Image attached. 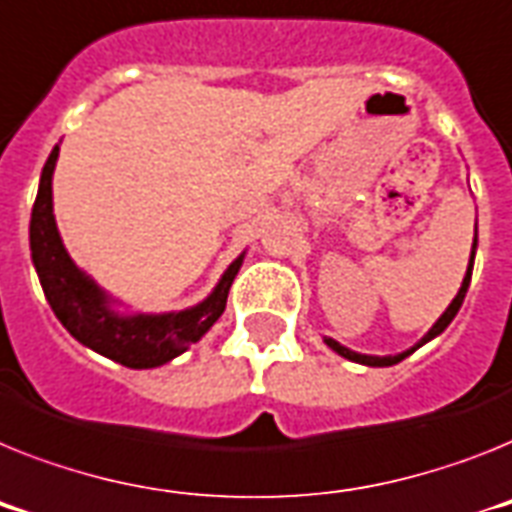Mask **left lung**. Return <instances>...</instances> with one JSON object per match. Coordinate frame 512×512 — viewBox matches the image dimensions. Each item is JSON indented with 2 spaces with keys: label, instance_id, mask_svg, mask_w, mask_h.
Here are the masks:
<instances>
[{
  "label": "left lung",
  "instance_id": "obj_1",
  "mask_svg": "<svg viewBox=\"0 0 512 512\" xmlns=\"http://www.w3.org/2000/svg\"><path fill=\"white\" fill-rule=\"evenodd\" d=\"M474 257H476V236H474V244H471V260H468V268H466V276H463V283H461V289H458V294H455L453 302L448 304V309L442 312L440 317H437V322L432 325V328L424 333L422 341H416L411 349L401 351V354H388V356H372V354H359V351H351L346 349L343 343H338L336 338H322V341L328 343V349L336 351L338 356H343V359H349V362H356V364H364V367H393V364L403 362L406 356L414 354L416 349H422L424 343H429L432 338H437L442 333V330L448 328L450 322H453V317L458 315V309H461L463 299H466V291H468V283H471V270H474Z\"/></svg>",
  "mask_w": 512,
  "mask_h": 512
}]
</instances>
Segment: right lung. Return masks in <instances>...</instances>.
<instances>
[{
  "label": "right lung",
  "mask_w": 512,
  "mask_h": 512,
  "mask_svg": "<svg viewBox=\"0 0 512 512\" xmlns=\"http://www.w3.org/2000/svg\"><path fill=\"white\" fill-rule=\"evenodd\" d=\"M59 145L46 158L38 195L30 213V260L38 273L46 302L67 333L90 351L130 369H153L171 362L213 328L223 315L229 289L244 263V252L218 278L216 289L195 307L179 312H122V302L98 286L64 247L54 218L51 179Z\"/></svg>",
  "instance_id": "obj_1"
}]
</instances>
